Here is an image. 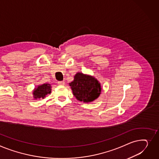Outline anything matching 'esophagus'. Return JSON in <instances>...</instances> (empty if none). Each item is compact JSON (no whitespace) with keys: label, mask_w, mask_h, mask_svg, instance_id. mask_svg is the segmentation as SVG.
Wrapping results in <instances>:
<instances>
[{"label":"esophagus","mask_w":159,"mask_h":159,"mask_svg":"<svg viewBox=\"0 0 159 159\" xmlns=\"http://www.w3.org/2000/svg\"><path fill=\"white\" fill-rule=\"evenodd\" d=\"M58 84H59V85H65V82L64 81H59L57 82Z\"/></svg>","instance_id":"esophagus-1"}]
</instances>
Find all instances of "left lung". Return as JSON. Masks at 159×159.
Instances as JSON below:
<instances>
[{
  "mask_svg": "<svg viewBox=\"0 0 159 159\" xmlns=\"http://www.w3.org/2000/svg\"><path fill=\"white\" fill-rule=\"evenodd\" d=\"M74 96L81 102H90L97 99L101 92V86L94 77L77 73L70 83Z\"/></svg>",
  "mask_w": 159,
  "mask_h": 159,
  "instance_id": "8db88e82",
  "label": "left lung"
}]
</instances>
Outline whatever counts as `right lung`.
Returning <instances> with one entry per match:
<instances>
[{
	"instance_id": "obj_1",
	"label": "right lung",
	"mask_w": 159,
	"mask_h": 159,
	"mask_svg": "<svg viewBox=\"0 0 159 159\" xmlns=\"http://www.w3.org/2000/svg\"><path fill=\"white\" fill-rule=\"evenodd\" d=\"M51 93V86L48 84H43L39 86L38 88H36L34 91L33 94L34 98H44L47 94Z\"/></svg>"
}]
</instances>
